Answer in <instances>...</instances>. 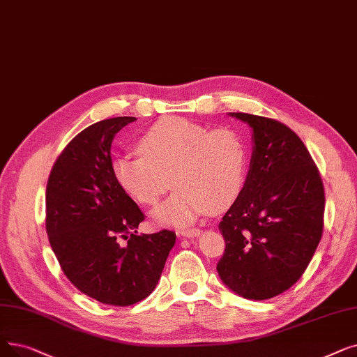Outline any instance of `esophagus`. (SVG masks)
<instances>
[{
	"label": "esophagus",
	"mask_w": 357,
	"mask_h": 357,
	"mask_svg": "<svg viewBox=\"0 0 357 357\" xmlns=\"http://www.w3.org/2000/svg\"><path fill=\"white\" fill-rule=\"evenodd\" d=\"M199 234H201V230H199V229H195V227L179 230V235L183 236V238H194V236H198Z\"/></svg>",
	"instance_id": "34e87169"
}]
</instances>
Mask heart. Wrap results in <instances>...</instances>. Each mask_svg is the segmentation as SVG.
Segmentation results:
<instances>
[{
    "mask_svg": "<svg viewBox=\"0 0 357 357\" xmlns=\"http://www.w3.org/2000/svg\"><path fill=\"white\" fill-rule=\"evenodd\" d=\"M137 154H118L112 175L119 187L144 206L170 188L176 192L151 211L154 223L185 227L207 211L222 213L241 197L248 172V147L235 130L182 118H163L147 128Z\"/></svg>",
    "mask_w": 357,
    "mask_h": 357,
    "instance_id": "1",
    "label": "heart"
}]
</instances>
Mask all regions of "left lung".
I'll list each match as a JSON object with an SVG mask.
<instances>
[{
    "mask_svg": "<svg viewBox=\"0 0 357 357\" xmlns=\"http://www.w3.org/2000/svg\"><path fill=\"white\" fill-rule=\"evenodd\" d=\"M251 127L252 156L245 187L219 230L226 250L222 282L245 299L264 301L305 273L322 236L325 195L318 169L284 123L229 112Z\"/></svg>",
    "mask_w": 357,
    "mask_h": 357,
    "instance_id": "obj_1",
    "label": "left lung"
}]
</instances>
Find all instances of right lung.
<instances>
[{
  "instance_id": "right-lung-1",
  "label": "right lung",
  "mask_w": 357,
  "mask_h": 357,
  "mask_svg": "<svg viewBox=\"0 0 357 357\" xmlns=\"http://www.w3.org/2000/svg\"><path fill=\"white\" fill-rule=\"evenodd\" d=\"M134 116L99 121L75 135L46 185V234L68 280L106 305L130 306L156 287L176 235H144V214L112 175L111 146Z\"/></svg>"
}]
</instances>
